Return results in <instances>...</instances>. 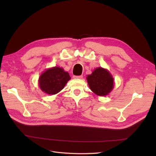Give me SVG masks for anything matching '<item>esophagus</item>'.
Returning <instances> with one entry per match:
<instances>
[{
	"instance_id": "obj_1",
	"label": "esophagus",
	"mask_w": 156,
	"mask_h": 156,
	"mask_svg": "<svg viewBox=\"0 0 156 156\" xmlns=\"http://www.w3.org/2000/svg\"><path fill=\"white\" fill-rule=\"evenodd\" d=\"M73 78L74 79H82L83 78V75H74L73 76Z\"/></svg>"
}]
</instances>
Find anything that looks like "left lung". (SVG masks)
I'll use <instances>...</instances> for the list:
<instances>
[{
	"instance_id": "left-lung-1",
	"label": "left lung",
	"mask_w": 156,
	"mask_h": 156,
	"mask_svg": "<svg viewBox=\"0 0 156 156\" xmlns=\"http://www.w3.org/2000/svg\"><path fill=\"white\" fill-rule=\"evenodd\" d=\"M87 80L91 90L99 96L108 95L114 88V79L107 69L98 67L90 75H88Z\"/></svg>"
}]
</instances>
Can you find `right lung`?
<instances>
[{
	"label": "right lung",
	"instance_id": "obj_1",
	"mask_svg": "<svg viewBox=\"0 0 156 156\" xmlns=\"http://www.w3.org/2000/svg\"><path fill=\"white\" fill-rule=\"evenodd\" d=\"M71 77L68 72L62 68L53 67L41 74L38 80V85L41 91L54 95L60 92L66 86Z\"/></svg>",
	"mask_w": 156,
	"mask_h": 156
}]
</instances>
